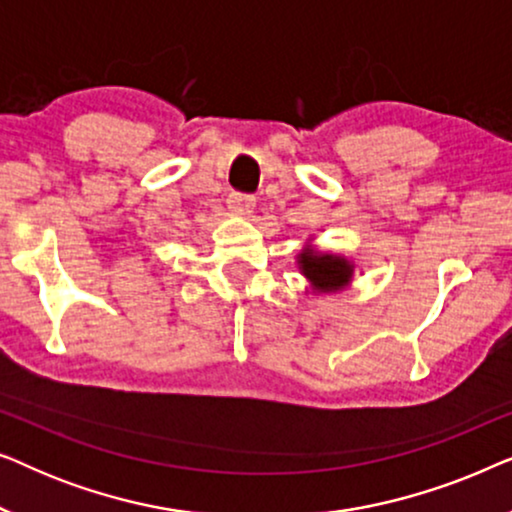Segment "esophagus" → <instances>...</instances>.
Listing matches in <instances>:
<instances>
[{
    "label": "esophagus",
    "mask_w": 512,
    "mask_h": 512,
    "mask_svg": "<svg viewBox=\"0 0 512 512\" xmlns=\"http://www.w3.org/2000/svg\"><path fill=\"white\" fill-rule=\"evenodd\" d=\"M254 207H256V200L247 193H230L228 195V209L233 214L247 216V214L254 212Z\"/></svg>",
    "instance_id": "34e87169"
}]
</instances>
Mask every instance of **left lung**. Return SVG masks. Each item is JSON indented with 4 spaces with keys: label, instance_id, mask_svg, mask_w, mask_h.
Here are the masks:
<instances>
[{
    "label": "left lung",
    "instance_id": "8db88e82",
    "mask_svg": "<svg viewBox=\"0 0 512 512\" xmlns=\"http://www.w3.org/2000/svg\"><path fill=\"white\" fill-rule=\"evenodd\" d=\"M296 265L300 275L305 277V293L314 296H328V293H340L352 286L356 265L345 254H333V251H321L307 237V244L296 254Z\"/></svg>",
    "mask_w": 512,
    "mask_h": 512
}]
</instances>
